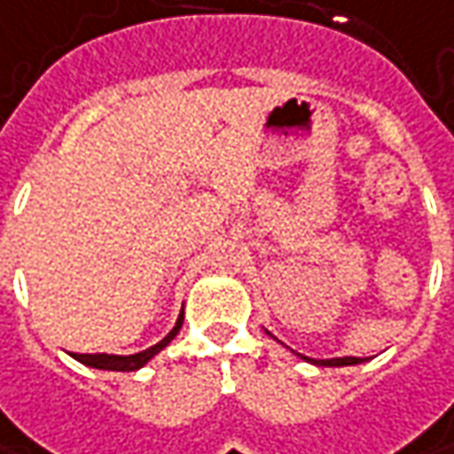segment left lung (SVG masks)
<instances>
[{
	"instance_id": "left-lung-1",
	"label": "left lung",
	"mask_w": 454,
	"mask_h": 454,
	"mask_svg": "<svg viewBox=\"0 0 454 454\" xmlns=\"http://www.w3.org/2000/svg\"><path fill=\"white\" fill-rule=\"evenodd\" d=\"M309 359V356H304ZM309 362H314V359H309ZM359 362H364V359H359V356H336V359H321L317 364L321 367H347V364H359Z\"/></svg>"
}]
</instances>
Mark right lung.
<instances>
[{"instance_id":"1","label":"right lung","mask_w":454,"mask_h":454,"mask_svg":"<svg viewBox=\"0 0 454 454\" xmlns=\"http://www.w3.org/2000/svg\"><path fill=\"white\" fill-rule=\"evenodd\" d=\"M180 326H183V314L176 321V326L170 329V334L160 339L158 344H153L150 349L145 352H137V354H128V356H118V354H72L77 362H82L87 367H95V369H113V372H135V369H140L143 364H148L150 359L155 356V354L160 352L163 347L170 344V339L178 334Z\"/></svg>"}]
</instances>
